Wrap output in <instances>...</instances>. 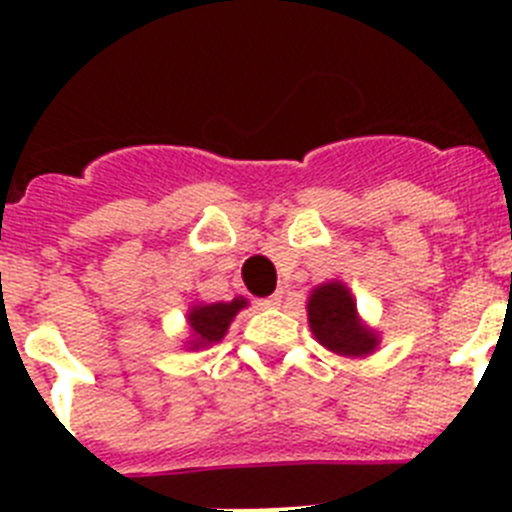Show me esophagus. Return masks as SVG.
I'll use <instances>...</instances> for the list:
<instances>
[{
    "instance_id": "34e87169",
    "label": "esophagus",
    "mask_w": 512,
    "mask_h": 512,
    "mask_svg": "<svg viewBox=\"0 0 512 512\" xmlns=\"http://www.w3.org/2000/svg\"><path fill=\"white\" fill-rule=\"evenodd\" d=\"M282 300H284V292H274V295H271V297H266V300H261L259 305H264V307H279V305H282Z\"/></svg>"
}]
</instances>
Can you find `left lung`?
Listing matches in <instances>:
<instances>
[{
  "mask_svg": "<svg viewBox=\"0 0 512 512\" xmlns=\"http://www.w3.org/2000/svg\"><path fill=\"white\" fill-rule=\"evenodd\" d=\"M307 320L320 346L338 356H366L377 348L379 338L361 323L356 302L343 282L320 284L307 300Z\"/></svg>",
  "mask_w": 512,
  "mask_h": 512,
  "instance_id": "8db88e82",
  "label": "left lung"
}]
</instances>
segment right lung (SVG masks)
Masks as SVG:
<instances>
[{
  "label": "right lung",
  "instance_id": "add662e5",
  "mask_svg": "<svg viewBox=\"0 0 512 512\" xmlns=\"http://www.w3.org/2000/svg\"><path fill=\"white\" fill-rule=\"evenodd\" d=\"M248 302L243 297H235L233 302H212V305H194L189 310L187 320L192 328V341L189 348H207L212 343L223 341L228 333L230 323Z\"/></svg>",
  "mask_w": 512,
  "mask_h": 512
}]
</instances>
